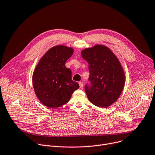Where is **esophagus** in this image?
<instances>
[{
    "instance_id": "obj_1",
    "label": "esophagus",
    "mask_w": 155,
    "mask_h": 155,
    "mask_svg": "<svg viewBox=\"0 0 155 155\" xmlns=\"http://www.w3.org/2000/svg\"><path fill=\"white\" fill-rule=\"evenodd\" d=\"M79 87L80 88H82L83 87V83L82 82H79Z\"/></svg>"
}]
</instances>
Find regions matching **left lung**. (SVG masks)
<instances>
[{
	"label": "left lung",
	"instance_id": "obj_1",
	"mask_svg": "<svg viewBox=\"0 0 155 155\" xmlns=\"http://www.w3.org/2000/svg\"><path fill=\"white\" fill-rule=\"evenodd\" d=\"M89 64L90 85L85 91L89 101L100 107L107 108L120 97L125 76L122 66L113 52L104 45H97L81 51Z\"/></svg>",
	"mask_w": 155,
	"mask_h": 155
}]
</instances>
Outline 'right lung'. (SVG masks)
Wrapping results in <instances>:
<instances>
[{
  "mask_svg": "<svg viewBox=\"0 0 155 155\" xmlns=\"http://www.w3.org/2000/svg\"><path fill=\"white\" fill-rule=\"evenodd\" d=\"M72 48L55 46L40 59L33 74V88L39 101L50 108L66 104L74 91L79 87L71 78V71L65 66L73 55Z\"/></svg>",
  "mask_w": 155,
  "mask_h": 155,
  "instance_id": "right-lung-1",
  "label": "right lung"
}]
</instances>
